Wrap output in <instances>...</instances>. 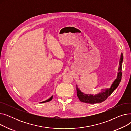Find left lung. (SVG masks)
I'll return each instance as SVG.
<instances>
[{
	"label": "left lung",
	"instance_id": "8db88e82",
	"mask_svg": "<svg viewBox=\"0 0 131 131\" xmlns=\"http://www.w3.org/2000/svg\"><path fill=\"white\" fill-rule=\"evenodd\" d=\"M123 60V54L122 53L120 57L117 76V78L114 80L112 85L109 88L102 89L100 92L95 95H93L91 94H85L81 92L80 89L77 85V94L79 100L81 102L87 103V104H97V103H100L104 101L113 92L115 89L118 86L120 83L122 74L121 71L122 70Z\"/></svg>",
	"mask_w": 131,
	"mask_h": 131
}]
</instances>
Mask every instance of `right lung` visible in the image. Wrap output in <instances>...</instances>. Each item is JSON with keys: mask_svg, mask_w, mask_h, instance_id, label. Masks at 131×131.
Returning a JSON list of instances; mask_svg holds the SVG:
<instances>
[{"mask_svg": "<svg viewBox=\"0 0 131 131\" xmlns=\"http://www.w3.org/2000/svg\"><path fill=\"white\" fill-rule=\"evenodd\" d=\"M52 97H53V95H52L51 97L50 98H49V99H48L46 100L45 101H42V102H39V103H44V102H46L50 101V100H52Z\"/></svg>", "mask_w": 131, "mask_h": 131, "instance_id": "1", "label": "right lung"}]
</instances>
